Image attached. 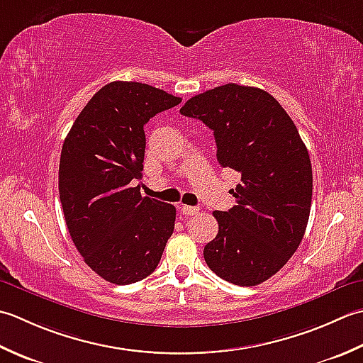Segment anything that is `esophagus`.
I'll return each mask as SVG.
<instances>
[{
	"label": "esophagus",
	"mask_w": 363,
	"mask_h": 363,
	"mask_svg": "<svg viewBox=\"0 0 363 363\" xmlns=\"http://www.w3.org/2000/svg\"><path fill=\"white\" fill-rule=\"evenodd\" d=\"M180 211L184 214V216H192L199 211V206H189V205H182Z\"/></svg>",
	"instance_id": "obj_1"
}]
</instances>
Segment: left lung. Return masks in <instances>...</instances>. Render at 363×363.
Returning <instances> with one entry per match:
<instances>
[{"mask_svg": "<svg viewBox=\"0 0 363 363\" xmlns=\"http://www.w3.org/2000/svg\"><path fill=\"white\" fill-rule=\"evenodd\" d=\"M180 113L211 128L220 167L241 174L232 189L236 205L213 211L219 232L203 249L205 262L227 282L262 284L304 238L313 189L307 147L280 103L258 87H214Z\"/></svg>", "mask_w": 363, "mask_h": 363, "instance_id": "left-lung-1", "label": "left lung"}]
</instances>
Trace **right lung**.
I'll return each instance as SVG.
<instances>
[{
  "label": "right lung",
  "mask_w": 363,
  "mask_h": 363,
  "mask_svg": "<svg viewBox=\"0 0 363 363\" xmlns=\"http://www.w3.org/2000/svg\"><path fill=\"white\" fill-rule=\"evenodd\" d=\"M180 97L135 81H113L89 100L64 140L59 197L86 264L116 285L157 269L175 225V206L140 196L144 125Z\"/></svg>",
  "instance_id": "right-lung-1"
}]
</instances>
